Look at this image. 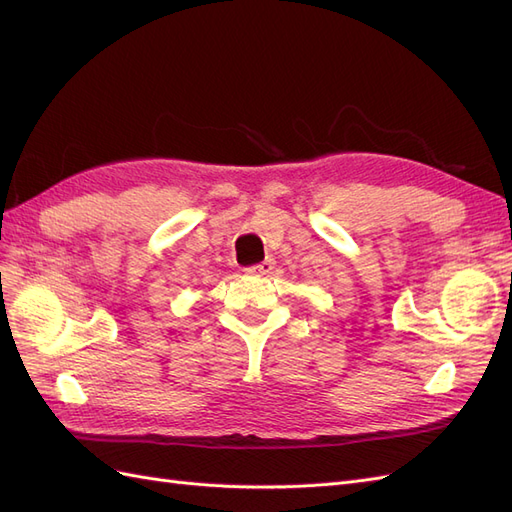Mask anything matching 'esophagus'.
I'll return each instance as SVG.
<instances>
[{"instance_id":"obj_1","label":"esophagus","mask_w":512,"mask_h":512,"mask_svg":"<svg viewBox=\"0 0 512 512\" xmlns=\"http://www.w3.org/2000/svg\"><path fill=\"white\" fill-rule=\"evenodd\" d=\"M273 269H275V260L267 258V260L258 262V265H254V267H247L245 271L250 273V275H269Z\"/></svg>"}]
</instances>
